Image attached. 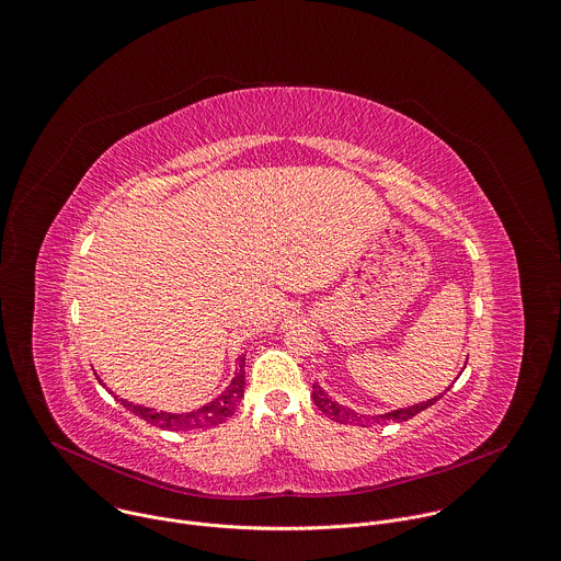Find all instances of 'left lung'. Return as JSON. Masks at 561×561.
Listing matches in <instances>:
<instances>
[{
    "label": "left lung",
    "mask_w": 561,
    "mask_h": 561,
    "mask_svg": "<svg viewBox=\"0 0 561 561\" xmlns=\"http://www.w3.org/2000/svg\"><path fill=\"white\" fill-rule=\"evenodd\" d=\"M467 364V362H465ZM445 392H440L438 397L434 399H427L423 403H414V405H408V408H399V410H390V412H383V414H362V412H355L342 403H337L335 399H331L322 386L313 383V403L329 416L333 419L335 423H344V425H362V427H368V425H383V423H403L408 419H412L414 414L423 412L425 408H430L432 403H436Z\"/></svg>",
    "instance_id": "1"
}]
</instances>
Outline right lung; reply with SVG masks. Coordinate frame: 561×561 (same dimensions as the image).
<instances>
[{"label":"right lung","mask_w":561,"mask_h":561,"mask_svg":"<svg viewBox=\"0 0 561 561\" xmlns=\"http://www.w3.org/2000/svg\"><path fill=\"white\" fill-rule=\"evenodd\" d=\"M99 377V375H96ZM99 381L103 383V379L99 377ZM105 386V383H103ZM129 412H134L136 416L145 419L151 425H158L162 430H173V432H191V430H204V427H213L224 423L241 403V397L245 392V355L239 357L237 370L232 381L228 383V388L213 401H208L206 405H199L197 410L191 412H164V410H156V408H147L134 401H127L123 397H118L114 390H110Z\"/></svg>","instance_id":"add662e5"}]
</instances>
